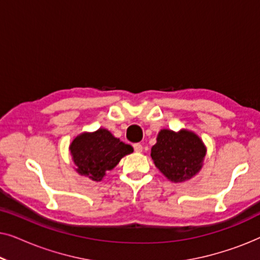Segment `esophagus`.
<instances>
[{"instance_id": "1", "label": "esophagus", "mask_w": 260, "mask_h": 260, "mask_svg": "<svg viewBox=\"0 0 260 260\" xmlns=\"http://www.w3.org/2000/svg\"><path fill=\"white\" fill-rule=\"evenodd\" d=\"M134 149H135V151H136V152H142V151H143V147H142L141 143H135L134 144Z\"/></svg>"}]
</instances>
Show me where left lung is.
Masks as SVG:
<instances>
[{
	"mask_svg": "<svg viewBox=\"0 0 260 260\" xmlns=\"http://www.w3.org/2000/svg\"><path fill=\"white\" fill-rule=\"evenodd\" d=\"M151 148V158L159 172L173 182H183L200 172L206 147L193 131L163 129Z\"/></svg>",
	"mask_w": 260,
	"mask_h": 260,
	"instance_id": "1",
	"label": "left lung"
}]
</instances>
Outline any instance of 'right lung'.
I'll list each match as a JSON object with an SVG mask.
<instances>
[{
	"mask_svg": "<svg viewBox=\"0 0 260 260\" xmlns=\"http://www.w3.org/2000/svg\"><path fill=\"white\" fill-rule=\"evenodd\" d=\"M70 151L77 173L98 182L134 149L101 127L94 133L78 135L70 145Z\"/></svg>",
	"mask_w": 260,
	"mask_h": 260,
	"instance_id": "add662e5",
	"label": "right lung"
}]
</instances>
